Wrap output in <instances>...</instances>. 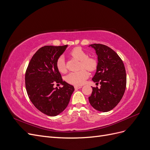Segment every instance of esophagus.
Here are the masks:
<instances>
[{
    "label": "esophagus",
    "instance_id": "obj_1",
    "mask_svg": "<svg viewBox=\"0 0 150 150\" xmlns=\"http://www.w3.org/2000/svg\"><path fill=\"white\" fill-rule=\"evenodd\" d=\"M81 88H82V86H74L75 89H80Z\"/></svg>",
    "mask_w": 150,
    "mask_h": 150
}]
</instances>
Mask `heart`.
<instances>
[{
    "label": "heart",
    "instance_id": "b5f03b06",
    "mask_svg": "<svg viewBox=\"0 0 150 150\" xmlns=\"http://www.w3.org/2000/svg\"><path fill=\"white\" fill-rule=\"evenodd\" d=\"M70 55L72 57L80 61V69H86L89 72H93L96 70L98 66L97 59L94 57H89L88 53L81 47H76L72 49L70 52ZM56 66L57 70L61 73H64L66 72L67 69L64 59L62 56H60L57 59ZM88 78V72L85 70H81L78 72H70L66 76V81L69 84L79 86L82 85Z\"/></svg>",
    "mask_w": 150,
    "mask_h": 150
}]
</instances>
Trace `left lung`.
<instances>
[{"label":"left lung","mask_w":150,"mask_h":150,"mask_svg":"<svg viewBox=\"0 0 150 150\" xmlns=\"http://www.w3.org/2000/svg\"><path fill=\"white\" fill-rule=\"evenodd\" d=\"M96 51L98 66L93 81L101 84L93 88L89 101L95 110L108 112L112 110L123 96L126 86L124 63L112 49L101 44H91Z\"/></svg>","instance_id":"1"}]
</instances>
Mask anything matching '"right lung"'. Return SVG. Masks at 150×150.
<instances>
[{"label":"right lung","instance_id":"obj_1","mask_svg":"<svg viewBox=\"0 0 150 150\" xmlns=\"http://www.w3.org/2000/svg\"><path fill=\"white\" fill-rule=\"evenodd\" d=\"M67 45L45 46L36 52L25 74V88L30 101L44 114L55 116L64 111L73 93V86L63 81L56 64ZM55 83L62 87L54 88Z\"/></svg>","mask_w":150,"mask_h":150}]
</instances>
